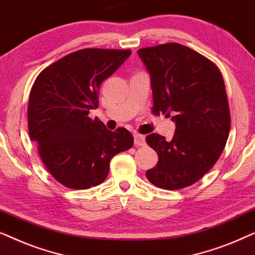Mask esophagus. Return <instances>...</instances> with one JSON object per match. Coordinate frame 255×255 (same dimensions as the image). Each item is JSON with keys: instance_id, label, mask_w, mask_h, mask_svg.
I'll return each mask as SVG.
<instances>
[{"instance_id": "obj_1", "label": "esophagus", "mask_w": 255, "mask_h": 255, "mask_svg": "<svg viewBox=\"0 0 255 255\" xmlns=\"http://www.w3.org/2000/svg\"><path fill=\"white\" fill-rule=\"evenodd\" d=\"M134 145L135 146H145L146 145L145 135L134 134Z\"/></svg>"}]
</instances>
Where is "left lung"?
<instances>
[{
    "label": "left lung",
    "mask_w": 255,
    "mask_h": 255,
    "mask_svg": "<svg viewBox=\"0 0 255 255\" xmlns=\"http://www.w3.org/2000/svg\"><path fill=\"white\" fill-rule=\"evenodd\" d=\"M138 55L149 75L153 113L175 123L170 141L156 133L146 137L159 158L146 177L162 189L191 186L211 169L229 138L231 118L221 72L177 43L140 48Z\"/></svg>",
    "instance_id": "1"
}]
</instances>
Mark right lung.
Wrapping results in <instances>:
<instances>
[{"label": "right lung", "mask_w": 255, "mask_h": 255, "mask_svg": "<svg viewBox=\"0 0 255 255\" xmlns=\"http://www.w3.org/2000/svg\"><path fill=\"white\" fill-rule=\"evenodd\" d=\"M131 55L130 50L85 48L45 68L27 107L30 138L55 180L71 189L102 183L110 160L133 145L127 128L108 130L88 117L99 107L101 83Z\"/></svg>", "instance_id": "1"}]
</instances>
